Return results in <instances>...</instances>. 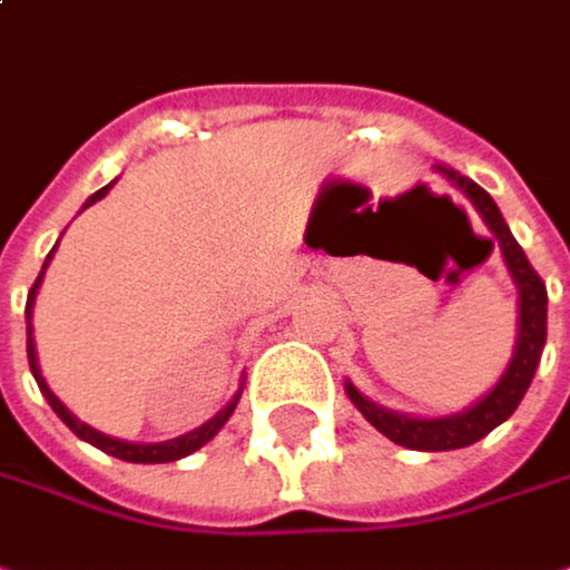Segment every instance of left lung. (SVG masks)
Wrapping results in <instances>:
<instances>
[{
	"mask_svg": "<svg viewBox=\"0 0 570 570\" xmlns=\"http://www.w3.org/2000/svg\"><path fill=\"white\" fill-rule=\"evenodd\" d=\"M432 171L442 174L452 187H459L472 207L479 210L482 224L492 230L502 261L509 267L514 289H518V333H514V350L505 373L499 376V383L479 396L472 405H465L462 412H449V415H409V412H396L386 405H376L370 396H363L350 380H346V396L350 402L363 412V419L370 425H376L386 439H393L396 445L415 449V452H449V449H465L479 439H485L495 425H502L518 402L524 399L534 370L541 363V350H544V336H548V289L541 284V277L534 274V267L528 264L524 250L518 247L512 237L499 204L489 197V190H482L475 180L462 177L459 171L445 168V165H432ZM492 247V240H489Z\"/></svg>",
	"mask_w": 570,
	"mask_h": 570,
	"instance_id": "left-lung-1",
	"label": "left lung"
}]
</instances>
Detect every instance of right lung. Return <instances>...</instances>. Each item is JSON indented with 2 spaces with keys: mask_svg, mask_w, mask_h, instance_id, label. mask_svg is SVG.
<instances>
[{
  "mask_svg": "<svg viewBox=\"0 0 570 570\" xmlns=\"http://www.w3.org/2000/svg\"><path fill=\"white\" fill-rule=\"evenodd\" d=\"M115 187V180L111 184H105L101 190H95L88 200H85V207H91L95 200H101L108 190ZM81 207V210H85ZM56 254V250H52ZM52 254L46 257V264H42V274H39V281L32 284L29 289V299H26V353H29V370H32V376H36V383H39V390H42V396L46 402L56 409V415L78 435V439H85V442H91L95 449H101V452H108V455H115V459H121V462H141V465H158V462H177V459H184V455H190V452H197L200 445H207L224 425H227V419L234 415V409H237V402L244 396V383L237 386V393L230 396V402L217 412V415H210L204 425H197V429H190V432H184V435H177V439H165V442H128V439H115V435H105V432H98V429H91L88 422H81L61 399L49 390V383H46V376H42V366H39V353H36V340H32V309H36V296H39V286H42V277H46V267H49V261H52Z\"/></svg>",
  "mask_w": 570,
  "mask_h": 570,
  "instance_id": "add662e5",
  "label": "right lung"
}]
</instances>
